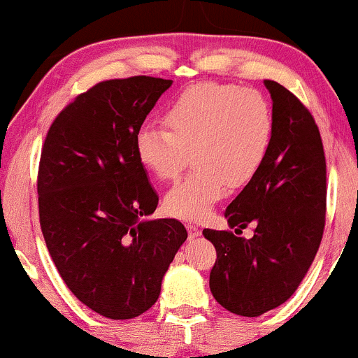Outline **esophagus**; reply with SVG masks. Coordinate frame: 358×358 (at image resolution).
I'll use <instances>...</instances> for the list:
<instances>
[{"instance_id": "34e87169", "label": "esophagus", "mask_w": 358, "mask_h": 358, "mask_svg": "<svg viewBox=\"0 0 358 358\" xmlns=\"http://www.w3.org/2000/svg\"><path fill=\"white\" fill-rule=\"evenodd\" d=\"M186 229H187V232H189V239H194V237H198L199 234H201L199 227L194 225V224H187Z\"/></svg>"}]
</instances>
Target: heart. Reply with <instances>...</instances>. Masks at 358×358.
<instances>
[{
    "mask_svg": "<svg viewBox=\"0 0 358 358\" xmlns=\"http://www.w3.org/2000/svg\"><path fill=\"white\" fill-rule=\"evenodd\" d=\"M159 124L134 138L140 164L155 178L176 179L193 159L194 169L165 194L169 215L201 220L230 187H242L263 169L275 140L271 102L255 88L203 82L184 88L165 107Z\"/></svg>",
    "mask_w": 358,
    "mask_h": 358,
    "instance_id": "heart-1",
    "label": "heart"
}]
</instances>
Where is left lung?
Masks as SVG:
<instances>
[{"label": "left lung", "mask_w": 358, "mask_h": 358, "mask_svg": "<svg viewBox=\"0 0 358 358\" xmlns=\"http://www.w3.org/2000/svg\"><path fill=\"white\" fill-rule=\"evenodd\" d=\"M276 119L263 169L227 206L229 230L205 229L217 249L210 273L215 301L237 316L256 317L282 306L309 271L326 222V159L321 134L303 103L264 80ZM251 224L253 237L241 238Z\"/></svg>", "instance_id": "left-lung-1"}]
</instances>
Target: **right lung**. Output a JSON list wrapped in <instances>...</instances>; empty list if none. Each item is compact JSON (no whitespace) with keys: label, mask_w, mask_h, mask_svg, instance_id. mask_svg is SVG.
I'll return each mask as SVG.
<instances>
[{"label":"right lung","mask_w":358,"mask_h":358,"mask_svg":"<svg viewBox=\"0 0 358 358\" xmlns=\"http://www.w3.org/2000/svg\"><path fill=\"white\" fill-rule=\"evenodd\" d=\"M172 80H106L68 103L45 134L37 194L45 245L76 299L109 319L148 310L187 239L176 218L143 220L159 196L134 138Z\"/></svg>","instance_id":"add662e5"}]
</instances>
